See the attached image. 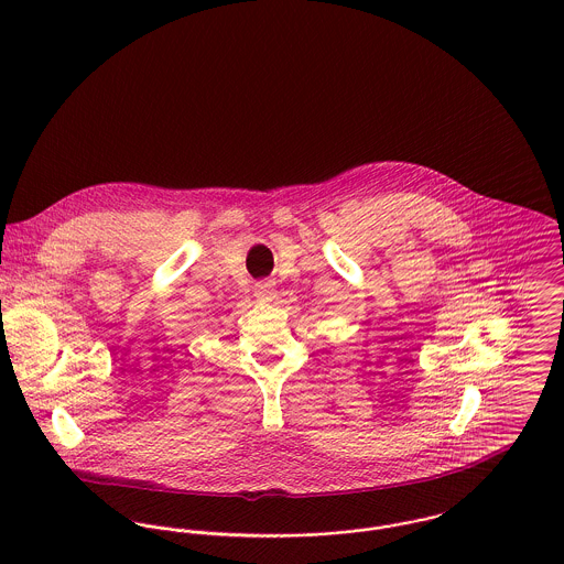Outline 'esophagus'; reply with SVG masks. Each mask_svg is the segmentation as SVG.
Instances as JSON below:
<instances>
[{
  "mask_svg": "<svg viewBox=\"0 0 564 564\" xmlns=\"http://www.w3.org/2000/svg\"><path fill=\"white\" fill-rule=\"evenodd\" d=\"M253 293H256V297H258V300L269 302V300L275 295V289H273V284H271V282H258Z\"/></svg>",
  "mask_w": 564,
  "mask_h": 564,
  "instance_id": "34e87169",
  "label": "esophagus"
}]
</instances>
